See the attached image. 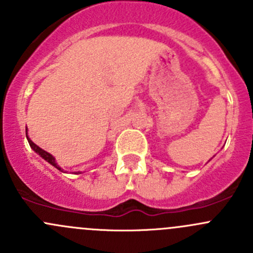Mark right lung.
Wrapping results in <instances>:
<instances>
[{
    "label": "right lung",
    "mask_w": 253,
    "mask_h": 253,
    "mask_svg": "<svg viewBox=\"0 0 253 253\" xmlns=\"http://www.w3.org/2000/svg\"><path fill=\"white\" fill-rule=\"evenodd\" d=\"M27 139H28V142H29V145H30V148H32L33 150H34L35 153H37V154H39L40 157L42 158V159L44 160H46V162L48 163V164H51L52 165V167H55L56 169H58V170H61V171H62V169H61V167L60 165L57 164V163H56V159L55 158L52 157V155L50 154V153H47L46 150H44V149H42V148L39 147V145H37L35 144L34 142L32 141V139L29 138V137H28V134H27ZM76 174H81V172H76Z\"/></svg>",
    "instance_id": "right-lung-1"
}]
</instances>
